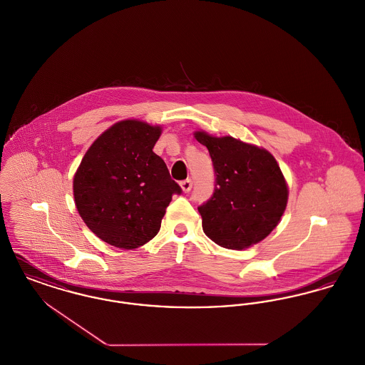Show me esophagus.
Returning <instances> with one entry per match:
<instances>
[{"instance_id":"1","label":"esophagus","mask_w":365,"mask_h":365,"mask_svg":"<svg viewBox=\"0 0 365 365\" xmlns=\"http://www.w3.org/2000/svg\"><path fill=\"white\" fill-rule=\"evenodd\" d=\"M180 187H182V190H183L185 193H189V192L192 190V187H193V182H192V179L182 180V182H180Z\"/></svg>"}]
</instances>
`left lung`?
Wrapping results in <instances>:
<instances>
[{"label":"left lung","mask_w":365,"mask_h":365,"mask_svg":"<svg viewBox=\"0 0 365 365\" xmlns=\"http://www.w3.org/2000/svg\"><path fill=\"white\" fill-rule=\"evenodd\" d=\"M212 158L215 189L198 207L202 230L217 245L248 248L279 225L288 200V187L276 158L264 149L232 136L215 138L195 132Z\"/></svg>","instance_id":"8db88e82"}]
</instances>
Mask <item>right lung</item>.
I'll return each instance as SVG.
<instances>
[{"label": "right lung", "instance_id": "add662e5", "mask_svg": "<svg viewBox=\"0 0 365 365\" xmlns=\"http://www.w3.org/2000/svg\"><path fill=\"white\" fill-rule=\"evenodd\" d=\"M160 127L125 120L103 132L74 175L78 214L101 240L133 250L155 236L173 194L182 193L153 148Z\"/></svg>", "mask_w": 365, "mask_h": 365}]
</instances>
